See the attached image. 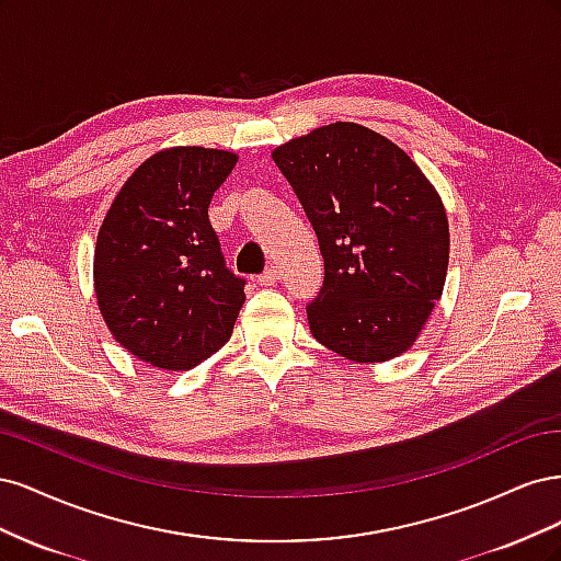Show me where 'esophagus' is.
Wrapping results in <instances>:
<instances>
[{"mask_svg":"<svg viewBox=\"0 0 561 561\" xmlns=\"http://www.w3.org/2000/svg\"><path fill=\"white\" fill-rule=\"evenodd\" d=\"M280 280V271L276 268V266H271V268H266L264 274L257 278V283L260 285H264V287H268V285H276Z\"/></svg>","mask_w":561,"mask_h":561,"instance_id":"esophagus-1","label":"esophagus"}]
</instances>
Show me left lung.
Returning a JSON list of instances; mask_svg holds the SVG:
<instances>
[{
  "label": "left lung",
  "instance_id": "8db88e82",
  "mask_svg": "<svg viewBox=\"0 0 561 561\" xmlns=\"http://www.w3.org/2000/svg\"><path fill=\"white\" fill-rule=\"evenodd\" d=\"M271 157L325 260V280L307 307L311 334L351 363L398 358L443 297V198L396 142L353 122L320 126Z\"/></svg>",
  "mask_w": 561,
  "mask_h": 561
}]
</instances>
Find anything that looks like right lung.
<instances>
[{
    "mask_svg": "<svg viewBox=\"0 0 561 561\" xmlns=\"http://www.w3.org/2000/svg\"><path fill=\"white\" fill-rule=\"evenodd\" d=\"M236 161L225 149L157 151L124 182L98 231L100 313L151 367L192 369L233 332L245 280L227 268L208 206Z\"/></svg>",
    "mask_w": 561,
    "mask_h": 561,
    "instance_id": "1",
    "label": "right lung"
}]
</instances>
